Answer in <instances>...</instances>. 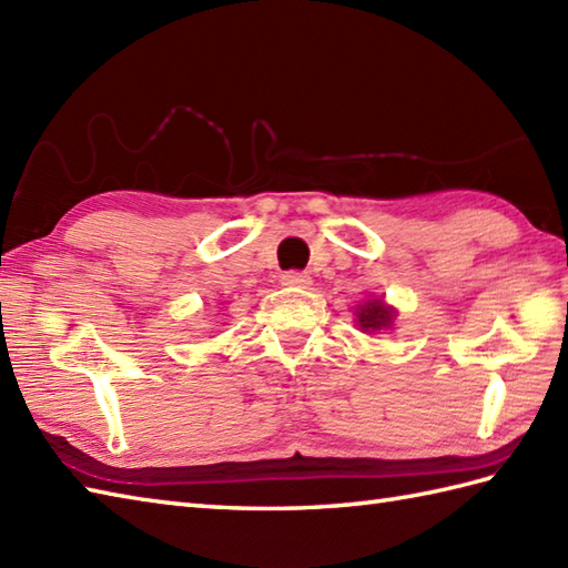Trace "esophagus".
Wrapping results in <instances>:
<instances>
[{"instance_id":"34e87169","label":"esophagus","mask_w":568,"mask_h":568,"mask_svg":"<svg viewBox=\"0 0 568 568\" xmlns=\"http://www.w3.org/2000/svg\"><path fill=\"white\" fill-rule=\"evenodd\" d=\"M283 285L300 287V291H305V287L312 285V277L307 273H303V271H287L283 275Z\"/></svg>"}]
</instances>
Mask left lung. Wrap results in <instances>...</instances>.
Returning <instances> with one entry per match:
<instances>
[{
	"mask_svg": "<svg viewBox=\"0 0 568 568\" xmlns=\"http://www.w3.org/2000/svg\"><path fill=\"white\" fill-rule=\"evenodd\" d=\"M393 320H395V310L390 305H385L383 297L366 300V303L358 305V310H356L358 329L366 334L393 327Z\"/></svg>",
	"mask_w": 568,
	"mask_h": 568,
	"instance_id": "left-lung-1",
	"label": "left lung"
}]
</instances>
